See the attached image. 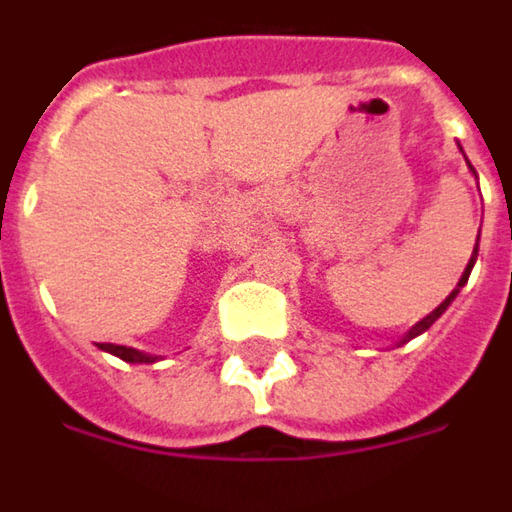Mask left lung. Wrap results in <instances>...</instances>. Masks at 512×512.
Masks as SVG:
<instances>
[{
    "mask_svg": "<svg viewBox=\"0 0 512 512\" xmlns=\"http://www.w3.org/2000/svg\"><path fill=\"white\" fill-rule=\"evenodd\" d=\"M474 260H477V246H474V255H471V260H468L466 271H463V277H460V282H457V288H455V291L449 293V296H446V299H443L441 305H438V307H435V310H432L430 316H427V318H421V321H418L416 327H413V330L407 332V338H402V341H399V343L410 341V338H416V335H421V332H424V330H430L432 324H435V321H438V318H441L443 310H446V307H449V305H452V302H455V296H457V293H460V288H463V285H466V282H468V274H471V268H474Z\"/></svg>",
    "mask_w": 512,
    "mask_h": 512,
    "instance_id": "obj_1",
    "label": "left lung"
}]
</instances>
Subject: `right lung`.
<instances>
[{
  "label": "right lung",
  "instance_id": "obj_1",
  "mask_svg": "<svg viewBox=\"0 0 512 512\" xmlns=\"http://www.w3.org/2000/svg\"><path fill=\"white\" fill-rule=\"evenodd\" d=\"M102 349L110 352V355L121 357V360H127V363H155L157 357L144 355V352H135V349H127V346H116V343H102Z\"/></svg>",
  "mask_w": 512,
  "mask_h": 512
}]
</instances>
